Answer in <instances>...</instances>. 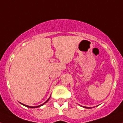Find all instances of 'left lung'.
<instances>
[{
    "instance_id": "obj_1",
    "label": "left lung",
    "mask_w": 123,
    "mask_h": 123,
    "mask_svg": "<svg viewBox=\"0 0 123 123\" xmlns=\"http://www.w3.org/2000/svg\"><path fill=\"white\" fill-rule=\"evenodd\" d=\"M82 107H84V108H92V107H87V106H82ZM94 108V107H93Z\"/></svg>"
}]
</instances>
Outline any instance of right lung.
<instances>
[{
    "label": "right lung",
    "mask_w": 123,
    "mask_h": 123,
    "mask_svg": "<svg viewBox=\"0 0 123 123\" xmlns=\"http://www.w3.org/2000/svg\"><path fill=\"white\" fill-rule=\"evenodd\" d=\"M50 96H51V95H50ZM50 97L49 98V99L47 100L46 102H44V104H41V105H38V106H28V105H25V104H22V103H20V104H21V105H24V106H26V107H28V108H38V107H40V106H42V105H44V104H45V103H46V102H48V101H49V100L50 99Z\"/></svg>",
    "instance_id": "right-lung-1"
}]
</instances>
